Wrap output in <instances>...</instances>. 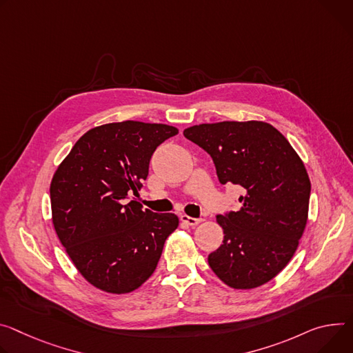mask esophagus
<instances>
[{"label":"esophagus","mask_w":353,"mask_h":353,"mask_svg":"<svg viewBox=\"0 0 353 353\" xmlns=\"http://www.w3.org/2000/svg\"><path fill=\"white\" fill-rule=\"evenodd\" d=\"M180 219H181L183 222H185L187 225H191V227L197 225V223H200V222L203 221V218H193V216H188V215H185V214H183V215L180 216Z\"/></svg>","instance_id":"esophagus-1"}]
</instances>
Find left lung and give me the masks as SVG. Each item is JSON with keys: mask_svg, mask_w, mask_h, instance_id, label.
Returning <instances> with one entry per match:
<instances>
[{"mask_svg": "<svg viewBox=\"0 0 353 353\" xmlns=\"http://www.w3.org/2000/svg\"><path fill=\"white\" fill-rule=\"evenodd\" d=\"M184 137L204 149L221 184L241 187V208L216 215L222 245L208 254L230 287H259L290 262L307 216L311 183L288 141L266 122L194 125Z\"/></svg>", "mask_w": 353, "mask_h": 353, "instance_id": "left-lung-1", "label": "left lung"}]
</instances>
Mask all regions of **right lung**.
<instances>
[{
    "mask_svg": "<svg viewBox=\"0 0 353 353\" xmlns=\"http://www.w3.org/2000/svg\"><path fill=\"white\" fill-rule=\"evenodd\" d=\"M174 126L123 121L85 132L50 184L56 234L77 270L100 290L123 294L154 272L174 214L142 210L134 199L156 148Z\"/></svg>",
    "mask_w": 353,
    "mask_h": 353,
    "instance_id": "obj_1",
    "label": "right lung"
}]
</instances>
